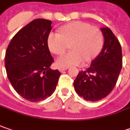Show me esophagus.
<instances>
[{"mask_svg":"<svg viewBox=\"0 0 130 130\" xmlns=\"http://www.w3.org/2000/svg\"><path fill=\"white\" fill-rule=\"evenodd\" d=\"M68 69V68H59V71L60 72H63V71H66Z\"/></svg>","mask_w":130,"mask_h":130,"instance_id":"obj_1","label":"esophagus"}]
</instances>
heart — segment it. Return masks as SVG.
Instances as JSON below:
<instances>
[{"mask_svg": "<svg viewBox=\"0 0 130 130\" xmlns=\"http://www.w3.org/2000/svg\"><path fill=\"white\" fill-rule=\"evenodd\" d=\"M103 43V36L98 28L80 21L62 26L59 34L51 32L47 38L48 48L57 55L62 54L70 45L71 51L57 60L59 68L79 65L84 59L90 62L99 55Z\"/></svg>", "mask_w": 130, "mask_h": 130, "instance_id": "b5f03b06", "label": "heart"}]
</instances>
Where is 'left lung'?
<instances>
[{
    "label": "left lung",
    "mask_w": 130,
    "mask_h": 130,
    "mask_svg": "<svg viewBox=\"0 0 130 130\" xmlns=\"http://www.w3.org/2000/svg\"><path fill=\"white\" fill-rule=\"evenodd\" d=\"M103 48L86 71L79 72L74 89L86 101L97 102L110 93L122 68L121 44L109 28H102Z\"/></svg>",
    "instance_id": "obj_1"
}]
</instances>
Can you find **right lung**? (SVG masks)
Returning <instances> with one entry per match:
<instances>
[{
	"label": "right lung",
	"instance_id": "add662e5",
	"mask_svg": "<svg viewBox=\"0 0 130 130\" xmlns=\"http://www.w3.org/2000/svg\"><path fill=\"white\" fill-rule=\"evenodd\" d=\"M51 24L48 20H34L13 37L6 51L9 80L20 95L31 102L51 95L61 75L50 68L54 62L47 45Z\"/></svg>",
	"mask_w": 130,
	"mask_h": 130
}]
</instances>
